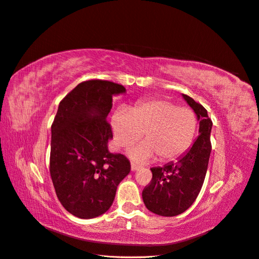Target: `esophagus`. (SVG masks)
Instances as JSON below:
<instances>
[{
	"mask_svg": "<svg viewBox=\"0 0 259 259\" xmlns=\"http://www.w3.org/2000/svg\"><path fill=\"white\" fill-rule=\"evenodd\" d=\"M141 168V166L139 165V164H137V163H135V162H131V170L132 171H137V170H139Z\"/></svg>",
	"mask_w": 259,
	"mask_h": 259,
	"instance_id": "esophagus-1",
	"label": "esophagus"
}]
</instances>
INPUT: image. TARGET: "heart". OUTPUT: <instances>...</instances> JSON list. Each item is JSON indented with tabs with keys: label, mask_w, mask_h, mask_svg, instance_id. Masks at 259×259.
I'll return each mask as SVG.
<instances>
[{
	"label": "heart",
	"mask_w": 259,
	"mask_h": 259,
	"mask_svg": "<svg viewBox=\"0 0 259 259\" xmlns=\"http://www.w3.org/2000/svg\"><path fill=\"white\" fill-rule=\"evenodd\" d=\"M116 144L128 147L145 140L131 149L130 156L137 161L159 157L171 161L184 155L196 137L198 119L189 107L179 106L166 99H149L138 102L130 111L120 108L112 117Z\"/></svg>",
	"instance_id": "b5f03b06"
}]
</instances>
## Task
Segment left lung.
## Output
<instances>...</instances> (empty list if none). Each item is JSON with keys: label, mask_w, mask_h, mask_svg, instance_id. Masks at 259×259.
<instances>
[{"label": "left lung", "mask_w": 259, "mask_h": 259, "mask_svg": "<svg viewBox=\"0 0 259 259\" xmlns=\"http://www.w3.org/2000/svg\"><path fill=\"white\" fill-rule=\"evenodd\" d=\"M183 97L200 121V135L177 162L151 169L153 179L142 191V197L148 210L160 216L179 215L195 202L210 159L212 120L201 104L187 95Z\"/></svg>", "instance_id": "left-lung-1"}]
</instances>
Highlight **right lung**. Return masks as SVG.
<instances>
[{"mask_svg": "<svg viewBox=\"0 0 259 259\" xmlns=\"http://www.w3.org/2000/svg\"><path fill=\"white\" fill-rule=\"evenodd\" d=\"M126 91L110 80L78 84L58 107L52 124L49 171L56 195L66 211L79 219H94L111 207L119 183L130 172V161L111 154L113 138L106 120L113 96Z\"/></svg>", "mask_w": 259, "mask_h": 259, "instance_id": "right-lung-1", "label": "right lung"}]
</instances>
